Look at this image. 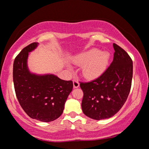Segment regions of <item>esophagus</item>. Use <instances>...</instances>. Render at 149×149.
Segmentation results:
<instances>
[{
    "label": "esophagus",
    "mask_w": 149,
    "mask_h": 149,
    "mask_svg": "<svg viewBox=\"0 0 149 149\" xmlns=\"http://www.w3.org/2000/svg\"><path fill=\"white\" fill-rule=\"evenodd\" d=\"M73 86H74V88H77V87H79V83L78 80H77V79L73 80Z\"/></svg>",
    "instance_id": "esophagus-1"
}]
</instances>
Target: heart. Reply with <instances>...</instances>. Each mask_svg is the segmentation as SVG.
Returning a JSON list of instances; mask_svg holds the SVG:
<instances>
[{
	"label": "heart",
	"mask_w": 149,
	"mask_h": 149,
	"mask_svg": "<svg viewBox=\"0 0 149 149\" xmlns=\"http://www.w3.org/2000/svg\"><path fill=\"white\" fill-rule=\"evenodd\" d=\"M109 60L108 53L93 49L80 55L77 59V62L80 64H87L84 68V74L85 76L93 78L99 76L104 70Z\"/></svg>",
	"instance_id": "heart-1"
}]
</instances>
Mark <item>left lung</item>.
Returning a JSON list of instances; mask_svg holds the SVG:
<instances>
[{"label": "left lung", "mask_w": 149, "mask_h": 149, "mask_svg": "<svg viewBox=\"0 0 149 149\" xmlns=\"http://www.w3.org/2000/svg\"><path fill=\"white\" fill-rule=\"evenodd\" d=\"M111 65L97 78L80 82L83 92V113L93 119L113 117L121 109L129 95L133 75V62L127 52L117 44Z\"/></svg>", "instance_id": "obj_1"}]
</instances>
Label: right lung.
Listing matches in <instances>:
<instances>
[{
  "mask_svg": "<svg viewBox=\"0 0 149 149\" xmlns=\"http://www.w3.org/2000/svg\"><path fill=\"white\" fill-rule=\"evenodd\" d=\"M38 42L26 46L13 62V79L20 106L32 119L49 122L62 115L67 97L72 90V81L62 80L53 74H31L27 66L28 53Z\"/></svg>",
  "mask_w": 149,
  "mask_h": 149,
  "instance_id": "right-lung-1",
  "label": "right lung"
}]
</instances>
